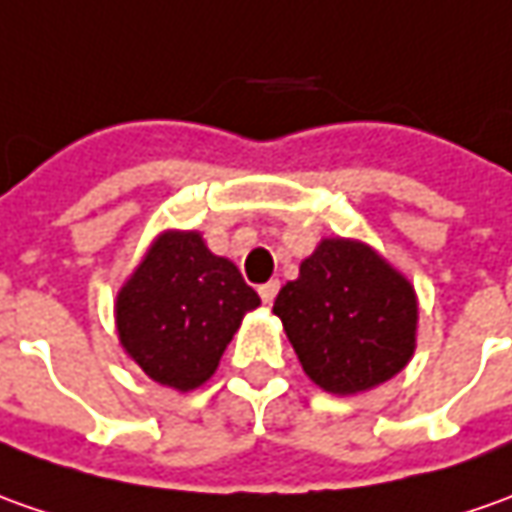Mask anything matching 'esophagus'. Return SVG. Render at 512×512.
<instances>
[{
	"label": "esophagus",
	"instance_id": "34e87169",
	"mask_svg": "<svg viewBox=\"0 0 512 512\" xmlns=\"http://www.w3.org/2000/svg\"><path fill=\"white\" fill-rule=\"evenodd\" d=\"M257 291H260V300L266 302V305H271V302H274V297H277V291H280V283H277V280H269V283L260 285Z\"/></svg>",
	"mask_w": 512,
	"mask_h": 512
}]
</instances>
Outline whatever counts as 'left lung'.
Instances as JSON below:
<instances>
[{
	"mask_svg": "<svg viewBox=\"0 0 512 512\" xmlns=\"http://www.w3.org/2000/svg\"><path fill=\"white\" fill-rule=\"evenodd\" d=\"M305 375L333 395L389 381L415 353L412 283L367 243L325 238L274 300Z\"/></svg>",
	"mask_w": 512,
	"mask_h": 512,
	"instance_id": "8db88e82",
	"label": "left lung"
}]
</instances>
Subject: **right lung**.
Wrapping results in <instances>:
<instances>
[{
    "mask_svg": "<svg viewBox=\"0 0 512 512\" xmlns=\"http://www.w3.org/2000/svg\"><path fill=\"white\" fill-rule=\"evenodd\" d=\"M260 305L238 266L212 255L198 232H162L117 294L120 344L156 384L201 387L246 311Z\"/></svg>",
    "mask_w": 512,
    "mask_h": 512,
    "instance_id": "right-lung-1",
    "label": "right lung"
}]
</instances>
